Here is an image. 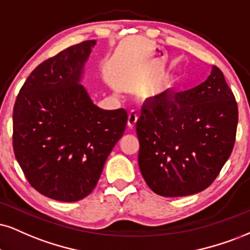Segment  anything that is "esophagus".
I'll return each instance as SVG.
<instances>
[{"label":"esophagus","mask_w":250,"mask_h":250,"mask_svg":"<svg viewBox=\"0 0 250 250\" xmlns=\"http://www.w3.org/2000/svg\"><path fill=\"white\" fill-rule=\"evenodd\" d=\"M139 118V115H138V112L135 110H132L130 111V113H128V120H127V124L130 127H134V125L137 124V120Z\"/></svg>","instance_id":"obj_1"}]
</instances>
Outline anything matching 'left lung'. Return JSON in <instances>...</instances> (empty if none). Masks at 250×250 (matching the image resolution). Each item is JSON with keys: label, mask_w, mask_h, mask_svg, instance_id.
<instances>
[{"label": "left lung", "mask_w": 250, "mask_h": 250, "mask_svg": "<svg viewBox=\"0 0 250 250\" xmlns=\"http://www.w3.org/2000/svg\"><path fill=\"white\" fill-rule=\"evenodd\" d=\"M238 117L235 97L217 66L195 88L145 102L135 128L147 186L163 197L210 187L233 150Z\"/></svg>", "instance_id": "1"}]
</instances>
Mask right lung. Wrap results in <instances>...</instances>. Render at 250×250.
<instances>
[{
  "label": "right lung",
  "mask_w": 250,
  "mask_h": 250,
  "mask_svg": "<svg viewBox=\"0 0 250 250\" xmlns=\"http://www.w3.org/2000/svg\"><path fill=\"white\" fill-rule=\"evenodd\" d=\"M95 44L70 46L37 66L15 102L17 162L38 192L60 202H76L95 189L127 124L126 110L100 109L80 84Z\"/></svg>",
  "instance_id": "1"
}]
</instances>
